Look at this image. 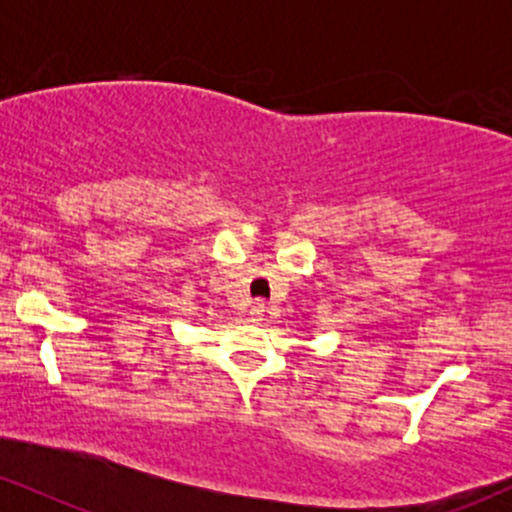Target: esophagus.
<instances>
[{
  "label": "esophagus",
  "instance_id": "1",
  "mask_svg": "<svg viewBox=\"0 0 512 512\" xmlns=\"http://www.w3.org/2000/svg\"><path fill=\"white\" fill-rule=\"evenodd\" d=\"M264 310H267V305H264L262 301H255V303H252V308H250V315L252 317H262Z\"/></svg>",
  "mask_w": 512,
  "mask_h": 512
}]
</instances>
